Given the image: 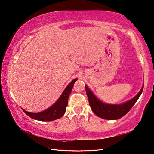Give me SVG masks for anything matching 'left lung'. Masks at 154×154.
I'll use <instances>...</instances> for the list:
<instances>
[{
    "mask_svg": "<svg viewBox=\"0 0 154 154\" xmlns=\"http://www.w3.org/2000/svg\"><path fill=\"white\" fill-rule=\"evenodd\" d=\"M143 86L144 85H143L141 89L137 93V95L134 96L133 98L121 104H109L104 103L102 101L99 100L94 95L92 91L87 85L85 86V89L91 108L94 114L103 119L114 120L120 119L130 111L137 101L139 99V97L141 96L143 89Z\"/></svg>",
    "mask_w": 154,
    "mask_h": 154,
    "instance_id": "8db88e82",
    "label": "left lung"
}]
</instances>
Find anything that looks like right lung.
I'll use <instances>...</instances> for the list:
<instances>
[{"label": "right lung", "instance_id": "obj_1", "mask_svg": "<svg viewBox=\"0 0 154 154\" xmlns=\"http://www.w3.org/2000/svg\"><path fill=\"white\" fill-rule=\"evenodd\" d=\"M77 80V79H75L72 80L65 88L61 96L57 99V101L47 109L38 113L29 112L22 109L23 111L28 116L36 120L53 121L59 119V118L63 116L65 112H66V108L67 106V101H68L69 94L71 93L73 87H74V82Z\"/></svg>", "mask_w": 154, "mask_h": 154}]
</instances>
